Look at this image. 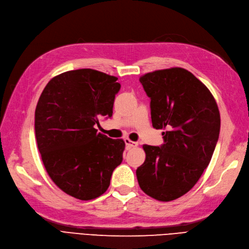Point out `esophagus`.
I'll return each instance as SVG.
<instances>
[{
    "instance_id": "34e87169",
    "label": "esophagus",
    "mask_w": 249,
    "mask_h": 249,
    "mask_svg": "<svg viewBox=\"0 0 249 249\" xmlns=\"http://www.w3.org/2000/svg\"><path fill=\"white\" fill-rule=\"evenodd\" d=\"M124 142H125V143H126L127 149H132V148L138 147V145H139L138 142H132V141L129 140V139H125Z\"/></svg>"
}]
</instances>
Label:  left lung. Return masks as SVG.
<instances>
[{
  "mask_svg": "<svg viewBox=\"0 0 249 249\" xmlns=\"http://www.w3.org/2000/svg\"><path fill=\"white\" fill-rule=\"evenodd\" d=\"M140 82L151 99L152 125L165 131L161 147L142 146L146 159L136 177L146 195L170 202L187 194L210 163L219 109L209 89L184 68L149 72Z\"/></svg>",
  "mask_w": 249,
  "mask_h": 249,
  "instance_id": "8db88e82",
  "label": "left lung"
}]
</instances>
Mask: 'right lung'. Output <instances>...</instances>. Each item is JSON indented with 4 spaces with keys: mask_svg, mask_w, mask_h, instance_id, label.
<instances>
[{
    "mask_svg": "<svg viewBox=\"0 0 249 249\" xmlns=\"http://www.w3.org/2000/svg\"><path fill=\"white\" fill-rule=\"evenodd\" d=\"M117 79L94 69L63 72L37 103L35 134L45 170L61 190L81 200L103 195L123 160L124 141L95 128L99 118L113 116Z\"/></svg>",
    "mask_w": 249,
    "mask_h": 249,
    "instance_id": "add662e5",
    "label": "right lung"
}]
</instances>
